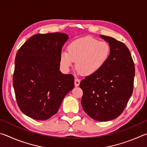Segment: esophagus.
<instances>
[{
    "label": "esophagus",
    "instance_id": "esophagus-1",
    "mask_svg": "<svg viewBox=\"0 0 147 147\" xmlns=\"http://www.w3.org/2000/svg\"><path fill=\"white\" fill-rule=\"evenodd\" d=\"M80 79L75 78V79H74V85H75L76 87L80 85Z\"/></svg>",
    "mask_w": 147,
    "mask_h": 147
}]
</instances>
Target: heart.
Here are the masks:
<instances>
[{
    "label": "heart",
    "instance_id": "1",
    "mask_svg": "<svg viewBox=\"0 0 147 147\" xmlns=\"http://www.w3.org/2000/svg\"><path fill=\"white\" fill-rule=\"evenodd\" d=\"M110 52V46L107 42L86 37L72 42L68 52H62L60 63L65 69H69L76 61V67L82 74L93 75L108 61Z\"/></svg>",
    "mask_w": 147,
    "mask_h": 147
}]
</instances>
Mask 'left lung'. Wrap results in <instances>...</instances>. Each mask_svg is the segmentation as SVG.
Here are the masks:
<instances>
[{"label":"left lung","instance_id":"1","mask_svg":"<svg viewBox=\"0 0 147 147\" xmlns=\"http://www.w3.org/2000/svg\"><path fill=\"white\" fill-rule=\"evenodd\" d=\"M100 36L109 43L110 55L100 70L81 81V104L92 119L108 121L123 113L132 94L135 66L130 51L123 43L111 37Z\"/></svg>","mask_w":147,"mask_h":147}]
</instances>
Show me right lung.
<instances>
[{
    "mask_svg": "<svg viewBox=\"0 0 147 147\" xmlns=\"http://www.w3.org/2000/svg\"><path fill=\"white\" fill-rule=\"evenodd\" d=\"M69 37L63 33L38 34L17 51L13 76L17 105L26 115L43 121L58 112L74 88V76L59 71L61 49Z\"/></svg>",
    "mask_w": 147,
    "mask_h": 147,
    "instance_id": "add662e5",
    "label": "right lung"
}]
</instances>
